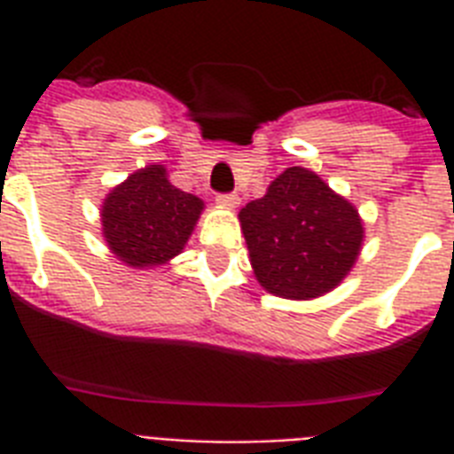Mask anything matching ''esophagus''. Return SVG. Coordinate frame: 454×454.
Wrapping results in <instances>:
<instances>
[{"mask_svg": "<svg viewBox=\"0 0 454 454\" xmlns=\"http://www.w3.org/2000/svg\"><path fill=\"white\" fill-rule=\"evenodd\" d=\"M216 205L223 207V209H235V207L240 205V198L235 192H228V195H219L216 198Z\"/></svg>", "mask_w": 454, "mask_h": 454, "instance_id": "1", "label": "esophagus"}]
</instances>
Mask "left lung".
Returning a JSON list of instances; mask_svg holds the SVG:
<instances>
[{"instance_id": "1", "label": "left lung", "mask_w": 454, "mask_h": 454, "mask_svg": "<svg viewBox=\"0 0 454 454\" xmlns=\"http://www.w3.org/2000/svg\"><path fill=\"white\" fill-rule=\"evenodd\" d=\"M238 219L259 285L294 301L334 290L358 262L365 238L356 205L306 167L285 169Z\"/></svg>"}]
</instances>
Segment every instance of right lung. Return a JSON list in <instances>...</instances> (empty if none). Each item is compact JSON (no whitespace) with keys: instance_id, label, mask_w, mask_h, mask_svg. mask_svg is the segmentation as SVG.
<instances>
[{"instance_id":"obj_1","label":"right lung","mask_w":454,"mask_h":454,"mask_svg":"<svg viewBox=\"0 0 454 454\" xmlns=\"http://www.w3.org/2000/svg\"><path fill=\"white\" fill-rule=\"evenodd\" d=\"M202 209L198 195L171 185L162 164H145L103 200V240L124 266L157 269L184 252Z\"/></svg>"}]
</instances>
